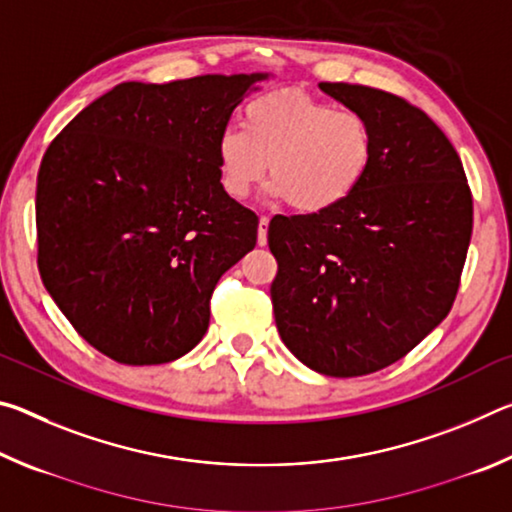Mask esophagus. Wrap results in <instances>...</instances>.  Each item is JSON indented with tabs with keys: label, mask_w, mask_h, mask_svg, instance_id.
<instances>
[{
	"label": "esophagus",
	"mask_w": 512,
	"mask_h": 512,
	"mask_svg": "<svg viewBox=\"0 0 512 512\" xmlns=\"http://www.w3.org/2000/svg\"><path fill=\"white\" fill-rule=\"evenodd\" d=\"M268 216H259V230H257V244L259 246H266V232H268Z\"/></svg>",
	"instance_id": "1"
}]
</instances>
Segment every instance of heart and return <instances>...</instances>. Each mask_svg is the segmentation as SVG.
Here are the masks:
<instances>
[{
    "instance_id": "heart-1",
    "label": "heart",
    "mask_w": 512,
    "mask_h": 512,
    "mask_svg": "<svg viewBox=\"0 0 512 512\" xmlns=\"http://www.w3.org/2000/svg\"><path fill=\"white\" fill-rule=\"evenodd\" d=\"M216 162L223 189L237 201L253 194L271 169V196L300 214H325L368 178L375 133L366 117L305 92H268L244 108V128L219 135Z\"/></svg>"
}]
</instances>
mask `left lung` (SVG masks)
<instances>
[{"label":"left lung","mask_w":512,"mask_h":512,"mask_svg":"<svg viewBox=\"0 0 512 512\" xmlns=\"http://www.w3.org/2000/svg\"><path fill=\"white\" fill-rule=\"evenodd\" d=\"M318 88L368 119L375 162L336 210L268 223L273 314L307 368L361 377L400 361L449 314L472 194L452 142L420 108L366 85Z\"/></svg>","instance_id":"8db88e82"}]
</instances>
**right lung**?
Here are the masks:
<instances>
[{
  "mask_svg": "<svg viewBox=\"0 0 512 512\" xmlns=\"http://www.w3.org/2000/svg\"><path fill=\"white\" fill-rule=\"evenodd\" d=\"M268 74L119 83L42 158L38 268L85 341L126 366L183 357L259 219L221 185L216 140Z\"/></svg>",
  "mask_w": 512,
  "mask_h": 512,
  "instance_id": "1",
  "label": "right lung"
}]
</instances>
